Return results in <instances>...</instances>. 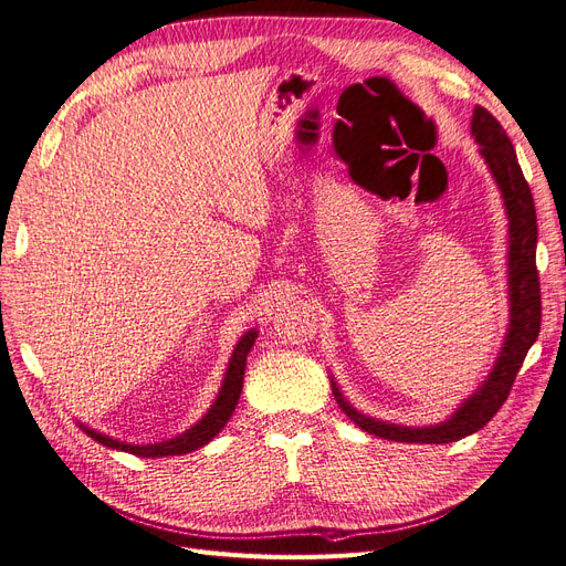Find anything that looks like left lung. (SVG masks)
Listing matches in <instances>:
<instances>
[{"label": "left lung", "instance_id": "left-lung-1", "mask_svg": "<svg viewBox=\"0 0 566 566\" xmlns=\"http://www.w3.org/2000/svg\"><path fill=\"white\" fill-rule=\"evenodd\" d=\"M470 132L479 144V156L484 158L495 186H499L507 214V333L484 382L447 420L434 424L408 427L370 418L347 401L331 375L333 397L337 406L345 410V416L361 427L364 432L389 441L449 443L482 430L505 403L512 382L517 378V370L524 364V356L541 331V285L536 271L538 224L534 196H531V188L522 175L517 153L512 148V142L507 139L499 119L486 108L476 106L472 113Z\"/></svg>", "mask_w": 566, "mask_h": 566}]
</instances>
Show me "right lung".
Listing matches in <instances>:
<instances>
[{"label": "right lung", "instance_id": "add662e5", "mask_svg": "<svg viewBox=\"0 0 566 566\" xmlns=\"http://www.w3.org/2000/svg\"><path fill=\"white\" fill-rule=\"evenodd\" d=\"M254 339H256V328L248 331L241 339H238V345L233 347V354L229 358L224 380H221L219 394L212 401V406L208 408V413H205L196 424L188 427L186 432H181L172 439L156 441V443H127V441L113 439L104 432H96V430H92V427L82 424V422H77V424L84 432H87V437H92L98 443H104V447L139 455V458H167V455H184V453L198 451L205 447V443H210L221 430H224V424L231 420L233 410L238 406V399H241L245 364H248V354L254 345Z\"/></svg>", "mask_w": 566, "mask_h": 566}]
</instances>
